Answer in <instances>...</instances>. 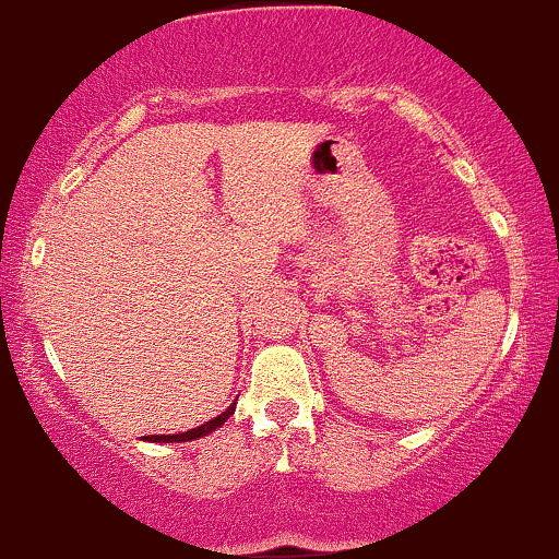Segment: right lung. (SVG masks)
I'll list each match as a JSON object with an SVG mask.
<instances>
[{
    "label": "right lung",
    "instance_id": "add662e5",
    "mask_svg": "<svg viewBox=\"0 0 559 559\" xmlns=\"http://www.w3.org/2000/svg\"><path fill=\"white\" fill-rule=\"evenodd\" d=\"M233 413H235V403L229 405V408H227L225 413H219V416L212 418V421H206L203 426H199V429L182 431V435H151V437H146V439H148V442H190V439H199V437L212 435V431L219 429V426L225 424L227 418L233 416Z\"/></svg>",
    "mask_w": 559,
    "mask_h": 559
}]
</instances>
